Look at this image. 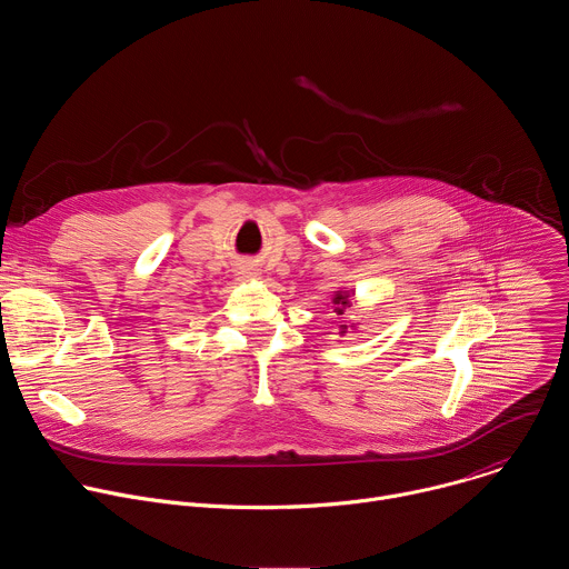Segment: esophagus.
Wrapping results in <instances>:
<instances>
[{
  "mask_svg": "<svg viewBox=\"0 0 569 569\" xmlns=\"http://www.w3.org/2000/svg\"><path fill=\"white\" fill-rule=\"evenodd\" d=\"M240 274H242V277H248V272H240Z\"/></svg>",
  "mask_w": 569,
  "mask_h": 569,
  "instance_id": "obj_1",
  "label": "esophagus"
}]
</instances>
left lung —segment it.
I'll return each mask as SVG.
<instances>
[{"label": "left lung", "mask_w": 569, "mask_h": 569, "mask_svg": "<svg viewBox=\"0 0 569 569\" xmlns=\"http://www.w3.org/2000/svg\"><path fill=\"white\" fill-rule=\"evenodd\" d=\"M351 290H338L336 295H333V299H331V303H333V312H338V315H345V308L347 306H351ZM342 331L340 333H347V323H342L340 327Z\"/></svg>", "instance_id": "left-lung-1"}]
</instances>
